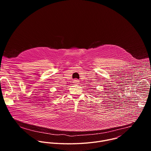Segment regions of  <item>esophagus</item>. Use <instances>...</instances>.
<instances>
[{
	"label": "esophagus",
	"mask_w": 151,
	"mask_h": 151,
	"mask_svg": "<svg viewBox=\"0 0 151 151\" xmlns=\"http://www.w3.org/2000/svg\"><path fill=\"white\" fill-rule=\"evenodd\" d=\"M73 82L75 83H78L79 82V80H78L77 79H75L74 81H73Z\"/></svg>",
	"instance_id": "esophagus-1"
}]
</instances>
